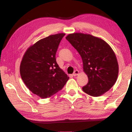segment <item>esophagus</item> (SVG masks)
Masks as SVG:
<instances>
[{
    "instance_id": "34e87169",
    "label": "esophagus",
    "mask_w": 132,
    "mask_h": 132,
    "mask_svg": "<svg viewBox=\"0 0 132 132\" xmlns=\"http://www.w3.org/2000/svg\"><path fill=\"white\" fill-rule=\"evenodd\" d=\"M79 70H76L74 71V73H73V75H74V76H77V75H79Z\"/></svg>"
}]
</instances>
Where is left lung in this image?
Segmentation results:
<instances>
[{
	"label": "left lung",
	"mask_w": 132,
	"mask_h": 132,
	"mask_svg": "<svg viewBox=\"0 0 132 132\" xmlns=\"http://www.w3.org/2000/svg\"><path fill=\"white\" fill-rule=\"evenodd\" d=\"M65 38L80 55L83 71L89 79L82 90L94 97L106 93L116 82L119 70L116 56L111 46L102 38L90 34H70Z\"/></svg>",
	"instance_id": "1"
}]
</instances>
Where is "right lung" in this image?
Segmentation results:
<instances>
[{"label": "right lung", "mask_w": 132, "mask_h": 132, "mask_svg": "<svg viewBox=\"0 0 132 132\" xmlns=\"http://www.w3.org/2000/svg\"><path fill=\"white\" fill-rule=\"evenodd\" d=\"M65 35L59 33L39 39L28 48L22 58L20 66L22 80L32 93L42 98L56 94L69 79L55 59Z\"/></svg>", "instance_id": "1"}]
</instances>
